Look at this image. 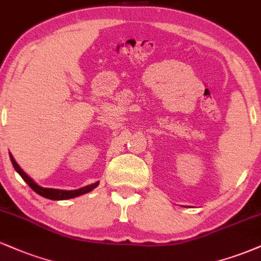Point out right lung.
<instances>
[{
    "label": "right lung",
    "instance_id": "right-lung-1",
    "mask_svg": "<svg viewBox=\"0 0 261 261\" xmlns=\"http://www.w3.org/2000/svg\"><path fill=\"white\" fill-rule=\"evenodd\" d=\"M9 158H11L12 165H13L14 170L20 174L21 178L25 180L27 185L29 186L34 192L38 193L39 195H41V197H44V198L51 199V200H67V199L76 198V197H79V195L85 194V193L91 192L94 188H96V187L99 186V182H95V183H93V185L85 186V187H83V188L74 189V191H66V189H55V188H44V187L39 186L38 183L34 182V179L30 178V177L28 176V174L24 172L23 170H21V168L19 167V165L15 162L14 158L12 156L11 152H9Z\"/></svg>",
    "mask_w": 261,
    "mask_h": 261
}]
</instances>
